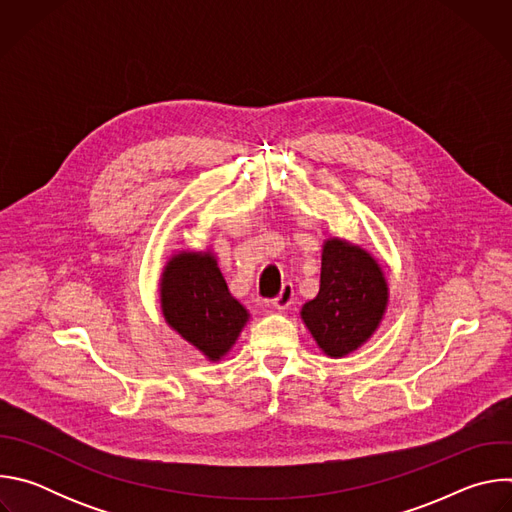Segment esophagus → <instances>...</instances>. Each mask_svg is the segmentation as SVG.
<instances>
[{"label":"esophagus","mask_w":512,"mask_h":512,"mask_svg":"<svg viewBox=\"0 0 512 512\" xmlns=\"http://www.w3.org/2000/svg\"><path fill=\"white\" fill-rule=\"evenodd\" d=\"M294 285L291 283H283V287H281V291H279V296L273 300V308L275 310H287V308H291V304H294Z\"/></svg>","instance_id":"1"}]
</instances>
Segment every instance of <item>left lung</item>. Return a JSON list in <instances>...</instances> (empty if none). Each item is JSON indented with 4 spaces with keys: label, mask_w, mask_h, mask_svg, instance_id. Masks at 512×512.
I'll list each match as a JSON object with an SVG mask.
<instances>
[{
    "label": "left lung",
    "mask_w": 512,
    "mask_h": 512,
    "mask_svg": "<svg viewBox=\"0 0 512 512\" xmlns=\"http://www.w3.org/2000/svg\"><path fill=\"white\" fill-rule=\"evenodd\" d=\"M389 304V285L379 261L358 245L326 239L318 296L304 304L302 320L320 350L342 358L367 342Z\"/></svg>",
    "instance_id": "left-lung-1"
}]
</instances>
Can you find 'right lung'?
<instances>
[{"mask_svg": "<svg viewBox=\"0 0 512 512\" xmlns=\"http://www.w3.org/2000/svg\"><path fill=\"white\" fill-rule=\"evenodd\" d=\"M162 314L172 330L208 360H221L249 322L231 296L212 251L174 253L160 277Z\"/></svg>", "mask_w": 512, "mask_h": 512, "instance_id": "1", "label": "right lung"}]
</instances>
